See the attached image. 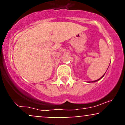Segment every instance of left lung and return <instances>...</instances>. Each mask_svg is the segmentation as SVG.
<instances>
[{
  "label": "left lung",
  "instance_id": "1",
  "mask_svg": "<svg viewBox=\"0 0 125 125\" xmlns=\"http://www.w3.org/2000/svg\"><path fill=\"white\" fill-rule=\"evenodd\" d=\"M104 74H105V73H104ZM104 75H103L101 77H100V78H99V79H97V80H96V81H92V82H97V81H99V80L100 79H101L102 78V77H104Z\"/></svg>",
  "mask_w": 125,
  "mask_h": 125
}]
</instances>
